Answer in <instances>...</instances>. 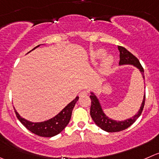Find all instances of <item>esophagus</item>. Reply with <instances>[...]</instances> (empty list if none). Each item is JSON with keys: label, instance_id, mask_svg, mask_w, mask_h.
I'll use <instances>...</instances> for the list:
<instances>
[{"label": "esophagus", "instance_id": "obj_1", "mask_svg": "<svg viewBox=\"0 0 159 159\" xmlns=\"http://www.w3.org/2000/svg\"><path fill=\"white\" fill-rule=\"evenodd\" d=\"M88 95V92H86V91H81V92L79 93V96L80 97L84 96V95Z\"/></svg>", "mask_w": 159, "mask_h": 159}]
</instances>
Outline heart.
Segmentation results:
<instances>
[{
  "label": "heart",
  "mask_w": 159,
  "mask_h": 159,
  "mask_svg": "<svg viewBox=\"0 0 159 159\" xmlns=\"http://www.w3.org/2000/svg\"><path fill=\"white\" fill-rule=\"evenodd\" d=\"M105 55H106V50H103V49H98V50H94L91 53V60H92V62L95 63L99 61ZM113 61L114 59L112 56H111V55L105 56L100 63L99 71L104 75L109 73L111 67H112V64H113Z\"/></svg>",
  "instance_id": "1"
}]
</instances>
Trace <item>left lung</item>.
Here are the masks:
<instances>
[{"mask_svg": "<svg viewBox=\"0 0 159 159\" xmlns=\"http://www.w3.org/2000/svg\"><path fill=\"white\" fill-rule=\"evenodd\" d=\"M118 50L120 51V62H119V64L120 65L129 64V65L134 66L135 67H137L140 70V72L142 75V78L144 80V69H143L141 64H140V61H138V58L134 56L130 52H129L124 47L119 46ZM90 98L91 101H92L90 108L91 117H92L95 124L98 127H99L102 130H105L106 132H119L130 127L137 120V119L141 116L143 109H144V102H145V93H144L142 103H141V107H140V109L137 112V114H135L131 118L127 119L125 120L117 121L115 120H112L108 116H106V114H105L101 104L99 102V100H98L96 95L94 92H91Z\"/></svg>", "mask_w": 159, "mask_h": 159, "instance_id": "8db88e82", "label": "left lung"}]
</instances>
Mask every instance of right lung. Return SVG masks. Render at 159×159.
<instances>
[{"instance_id":"1","label":"right lung","mask_w":159,"mask_h":159,"mask_svg":"<svg viewBox=\"0 0 159 159\" xmlns=\"http://www.w3.org/2000/svg\"><path fill=\"white\" fill-rule=\"evenodd\" d=\"M40 45L35 47L33 50H35ZM78 98H79V97L77 96L73 101L67 104L57 115H56L54 117L48 120L43 121V122H31V121L25 120V118H22L15 109V112L17 118L19 120L20 122L32 133L40 137L51 138V137H53L61 133L67 127L70 120V117H71L72 110H73L75 103L77 102Z\"/></svg>"}]
</instances>
